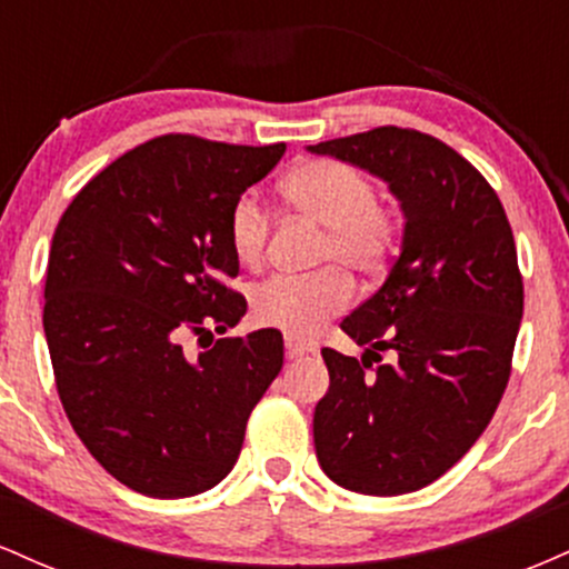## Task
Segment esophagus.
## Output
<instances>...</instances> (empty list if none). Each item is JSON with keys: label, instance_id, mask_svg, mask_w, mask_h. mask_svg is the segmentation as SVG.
Returning a JSON list of instances; mask_svg holds the SVG:
<instances>
[{"label": "esophagus", "instance_id": "34e87169", "mask_svg": "<svg viewBox=\"0 0 569 569\" xmlns=\"http://www.w3.org/2000/svg\"><path fill=\"white\" fill-rule=\"evenodd\" d=\"M305 352H316V345L307 342V339H302V337L286 335V356L299 358V356H305Z\"/></svg>", "mask_w": 569, "mask_h": 569}]
</instances>
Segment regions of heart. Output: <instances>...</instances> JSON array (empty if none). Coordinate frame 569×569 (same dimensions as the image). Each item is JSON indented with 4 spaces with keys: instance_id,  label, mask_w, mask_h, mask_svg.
Segmentation results:
<instances>
[{
    "instance_id": "b5f03b06",
    "label": "heart",
    "mask_w": 569,
    "mask_h": 569,
    "mask_svg": "<svg viewBox=\"0 0 569 569\" xmlns=\"http://www.w3.org/2000/svg\"><path fill=\"white\" fill-rule=\"evenodd\" d=\"M280 194L293 211L323 227L318 262L329 267L310 276L267 278L253 286L248 302L259 326L291 337H312L352 302V280L342 267L356 276H380L396 251L401 221L393 206L377 198L375 181L342 160L302 162L286 176ZM267 238L270 213L257 194L243 192L227 217V240L234 259L243 267H259Z\"/></svg>"
}]
</instances>
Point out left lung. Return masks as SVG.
I'll return each instance as SVG.
<instances>
[{
  "label": "left lung",
  "instance_id": "left-lung-1",
  "mask_svg": "<svg viewBox=\"0 0 569 569\" xmlns=\"http://www.w3.org/2000/svg\"><path fill=\"white\" fill-rule=\"evenodd\" d=\"M310 152L380 176L407 217L390 276L339 323L395 361L371 370L368 356L321 350L331 382L312 417L318 462L350 492H415L473 447L506 393L525 310L511 224L485 176L415 128H371Z\"/></svg>",
  "mask_w": 569,
  "mask_h": 569
}]
</instances>
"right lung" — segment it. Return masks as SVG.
Returning a JSON list of instances; mask_svg holds the SVG:
<instances>
[{
	"mask_svg": "<svg viewBox=\"0 0 569 569\" xmlns=\"http://www.w3.org/2000/svg\"><path fill=\"white\" fill-rule=\"evenodd\" d=\"M283 152L158 136L96 173L56 227L42 323L58 398L103 471L149 498L217 487L283 367L276 329L213 342L246 316L227 217ZM187 336L209 339L198 359Z\"/></svg>",
	"mask_w": 569,
	"mask_h": 569,
	"instance_id": "add662e5",
	"label": "right lung"
}]
</instances>
